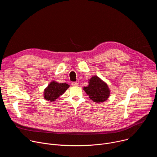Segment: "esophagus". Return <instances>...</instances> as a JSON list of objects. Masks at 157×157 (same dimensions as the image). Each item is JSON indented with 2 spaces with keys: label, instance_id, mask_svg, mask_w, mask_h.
<instances>
[{
  "label": "esophagus",
  "instance_id": "34e87169",
  "mask_svg": "<svg viewBox=\"0 0 157 157\" xmlns=\"http://www.w3.org/2000/svg\"><path fill=\"white\" fill-rule=\"evenodd\" d=\"M72 86H78V83L76 82H72Z\"/></svg>",
  "mask_w": 157,
  "mask_h": 157
}]
</instances>
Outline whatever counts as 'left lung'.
<instances>
[{"mask_svg": "<svg viewBox=\"0 0 157 157\" xmlns=\"http://www.w3.org/2000/svg\"><path fill=\"white\" fill-rule=\"evenodd\" d=\"M83 89L95 102H104L110 96L108 86L98 76H93L89 79L88 86L84 87Z\"/></svg>", "mask_w": 157, "mask_h": 157, "instance_id": "8db88e82", "label": "left lung"}]
</instances>
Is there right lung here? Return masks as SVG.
I'll return each instance as SVG.
<instances>
[{
  "mask_svg": "<svg viewBox=\"0 0 157 157\" xmlns=\"http://www.w3.org/2000/svg\"><path fill=\"white\" fill-rule=\"evenodd\" d=\"M70 87L66 83H58L55 81L51 82L44 91V98L51 102L55 101L62 95Z\"/></svg>",
  "mask_w": 157,
  "mask_h": 157,
  "instance_id": "add662e5",
  "label": "right lung"
}]
</instances>
